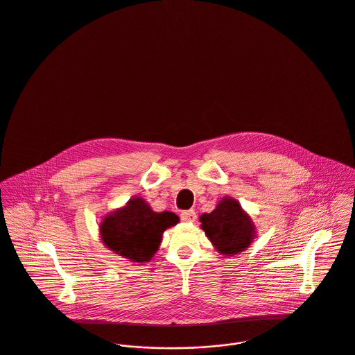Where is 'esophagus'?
Returning <instances> with one entry per match:
<instances>
[{
  "mask_svg": "<svg viewBox=\"0 0 355 355\" xmlns=\"http://www.w3.org/2000/svg\"><path fill=\"white\" fill-rule=\"evenodd\" d=\"M180 218L183 222H187V223H192L196 220V213L193 210H187V211H183L180 214Z\"/></svg>",
  "mask_w": 355,
  "mask_h": 355,
  "instance_id": "obj_1",
  "label": "esophagus"
}]
</instances>
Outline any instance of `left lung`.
Returning <instances> with one entry per match:
<instances>
[{
  "instance_id": "1",
  "label": "left lung",
  "mask_w": 355,
  "mask_h": 355,
  "mask_svg": "<svg viewBox=\"0 0 355 355\" xmlns=\"http://www.w3.org/2000/svg\"><path fill=\"white\" fill-rule=\"evenodd\" d=\"M202 229L214 248L225 256H234L250 246L256 238L252 218L233 198H223L210 214L200 215Z\"/></svg>"
}]
</instances>
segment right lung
Returning a JSON list of instances; mask_svg holds the SVG:
<instances>
[{
	"instance_id": "right-lung-1",
	"label": "right lung",
	"mask_w": 355,
	"mask_h": 355,
	"mask_svg": "<svg viewBox=\"0 0 355 355\" xmlns=\"http://www.w3.org/2000/svg\"><path fill=\"white\" fill-rule=\"evenodd\" d=\"M179 222L176 214L155 213L142 198L106 215L99 233L106 248L133 262H148L157 252L163 233Z\"/></svg>"
}]
</instances>
